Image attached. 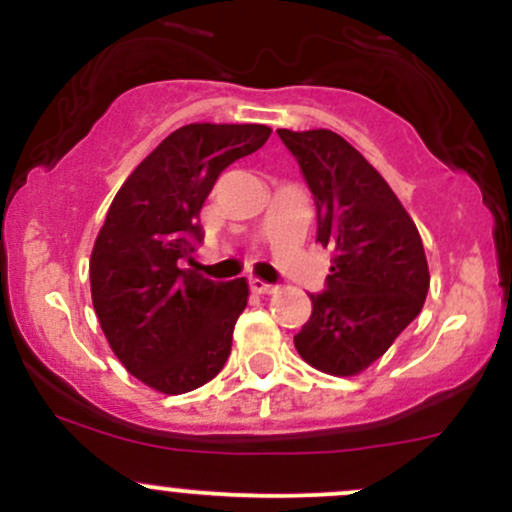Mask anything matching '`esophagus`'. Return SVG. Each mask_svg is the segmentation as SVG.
Masks as SVG:
<instances>
[{"label": "esophagus", "mask_w": 512, "mask_h": 512, "mask_svg": "<svg viewBox=\"0 0 512 512\" xmlns=\"http://www.w3.org/2000/svg\"><path fill=\"white\" fill-rule=\"evenodd\" d=\"M250 289L257 294H272V292H277V285H270V282H262V280H257V277H252Z\"/></svg>", "instance_id": "esophagus-1"}]
</instances>
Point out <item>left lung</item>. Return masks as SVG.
<instances>
[{"label": "left lung", "instance_id": "8db88e82", "mask_svg": "<svg viewBox=\"0 0 512 512\" xmlns=\"http://www.w3.org/2000/svg\"><path fill=\"white\" fill-rule=\"evenodd\" d=\"M277 136L317 205V242L332 252L294 347L324 374L354 376L384 356L426 302L421 235L389 183L339 133L280 128Z\"/></svg>", "mask_w": 512, "mask_h": 512}]
</instances>
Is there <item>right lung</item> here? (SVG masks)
<instances>
[{
  "instance_id": "obj_1",
  "label": "right lung",
  "mask_w": 512,
  "mask_h": 512,
  "mask_svg": "<svg viewBox=\"0 0 512 512\" xmlns=\"http://www.w3.org/2000/svg\"><path fill=\"white\" fill-rule=\"evenodd\" d=\"M260 123H188L113 198L91 252V299L113 354L163 394L220 374L247 282H215L183 262L203 242L200 210L230 163L265 146Z\"/></svg>"
}]
</instances>
